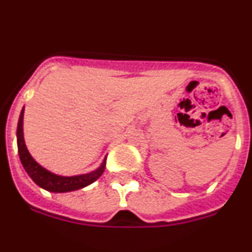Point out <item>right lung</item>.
I'll return each instance as SVG.
<instances>
[{
	"label": "right lung",
	"mask_w": 252,
	"mask_h": 252,
	"mask_svg": "<svg viewBox=\"0 0 252 252\" xmlns=\"http://www.w3.org/2000/svg\"><path fill=\"white\" fill-rule=\"evenodd\" d=\"M23 112L25 108L22 109L18 119L17 124V147H18V155H20L21 163L23 168L27 171L30 178L36 183L38 187L47 191L52 192H67L73 191V190H78L87 185L92 184L99 178L103 174L105 168V159L103 160L102 165L97 170L92 171V173L83 174V175H74V176H61L57 174H53L44 169L43 166L39 165L32 157L30 152L27 150V147L25 144L23 139Z\"/></svg>",
	"instance_id": "add662e5"
}]
</instances>
